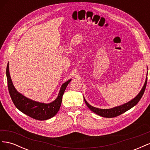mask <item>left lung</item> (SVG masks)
Instances as JSON below:
<instances>
[{"mask_svg":"<svg viewBox=\"0 0 150 150\" xmlns=\"http://www.w3.org/2000/svg\"><path fill=\"white\" fill-rule=\"evenodd\" d=\"M146 83H147V78L146 79V81H145V83L143 86V87L142 89L141 90V91L133 99L130 101L129 102L125 104H122L121 106H117L115 108H113L111 109H107V110H103V109H99L93 107L92 106H91L90 104L86 101V99L84 98V100L85 101V103L87 106L93 112H94L96 114L101 116L102 117H116L117 116H119L122 113H124L125 112L127 111L128 110H130L131 108H132L133 106H134L136 104H137L141 99V98H142L143 95L144 93L145 89H146Z\"/></svg>","mask_w":150,"mask_h":150,"instance_id":"8db88e82","label":"left lung"}]
</instances>
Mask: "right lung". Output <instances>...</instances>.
Segmentation results:
<instances>
[{"label":"right lung","mask_w":150,"mask_h":150,"mask_svg":"<svg viewBox=\"0 0 150 150\" xmlns=\"http://www.w3.org/2000/svg\"><path fill=\"white\" fill-rule=\"evenodd\" d=\"M6 76L8 92L16 107L26 115L35 120L40 121L51 118L57 114L61 107L63 94L65 91L67 86L71 81V79L68 80L67 82L62 85L56 99L51 103L44 104L30 100L17 91L11 78L8 63L6 69Z\"/></svg>","instance_id":"add662e5"}]
</instances>
